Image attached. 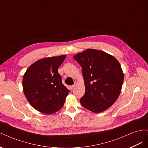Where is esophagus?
I'll list each match as a JSON object with an SVG mask.
<instances>
[{
    "label": "esophagus",
    "mask_w": 148,
    "mask_h": 148,
    "mask_svg": "<svg viewBox=\"0 0 148 148\" xmlns=\"http://www.w3.org/2000/svg\"><path fill=\"white\" fill-rule=\"evenodd\" d=\"M75 86H76L75 84H74V85H72V86H70V89H73L75 88Z\"/></svg>",
    "instance_id": "obj_1"
}]
</instances>
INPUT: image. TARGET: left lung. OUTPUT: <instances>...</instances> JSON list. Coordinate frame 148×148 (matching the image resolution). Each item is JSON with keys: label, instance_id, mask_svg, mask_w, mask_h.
Wrapping results in <instances>:
<instances>
[{"label": "left lung", "instance_id": "obj_1", "mask_svg": "<svg viewBox=\"0 0 148 148\" xmlns=\"http://www.w3.org/2000/svg\"><path fill=\"white\" fill-rule=\"evenodd\" d=\"M73 59L82 66L85 84L80 103L95 113L109 109L118 99L123 82L119 61L109 53L92 49L77 53Z\"/></svg>", "mask_w": 148, "mask_h": 148}]
</instances>
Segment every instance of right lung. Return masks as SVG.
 Returning <instances> with one entry per match:
<instances>
[{
	"instance_id": "right-lung-1",
	"label": "right lung",
	"mask_w": 148,
	"mask_h": 148,
	"mask_svg": "<svg viewBox=\"0 0 148 148\" xmlns=\"http://www.w3.org/2000/svg\"><path fill=\"white\" fill-rule=\"evenodd\" d=\"M66 55L44 58L26 70L23 78L25 96L31 106L41 112L52 114L63 107L69 90L62 82L58 69Z\"/></svg>"
}]
</instances>
